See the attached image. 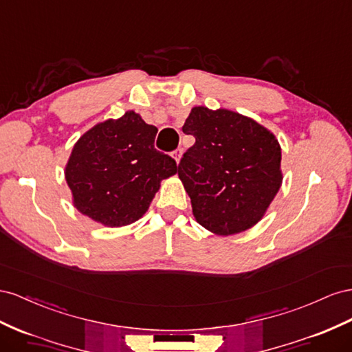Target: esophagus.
Segmentation results:
<instances>
[{
	"instance_id": "1",
	"label": "esophagus",
	"mask_w": 352,
	"mask_h": 352,
	"mask_svg": "<svg viewBox=\"0 0 352 352\" xmlns=\"http://www.w3.org/2000/svg\"><path fill=\"white\" fill-rule=\"evenodd\" d=\"M182 155H183V150H182V148L175 150V152L173 153V156H174V159H175V162H177V164H179V160H182Z\"/></svg>"
}]
</instances>
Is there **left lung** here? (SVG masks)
<instances>
[{
	"label": "left lung",
	"instance_id": "1",
	"mask_svg": "<svg viewBox=\"0 0 352 352\" xmlns=\"http://www.w3.org/2000/svg\"><path fill=\"white\" fill-rule=\"evenodd\" d=\"M183 133L196 138L178 177L197 223L217 236L258 224L283 182L276 135L252 118L205 106L192 109Z\"/></svg>",
	"mask_w": 352,
	"mask_h": 352
}]
</instances>
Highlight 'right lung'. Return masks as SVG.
I'll return each instance as SVG.
<instances>
[{
  "label": "right lung",
  "mask_w": 352,
  "mask_h": 352,
  "mask_svg": "<svg viewBox=\"0 0 352 352\" xmlns=\"http://www.w3.org/2000/svg\"><path fill=\"white\" fill-rule=\"evenodd\" d=\"M156 133L128 110L79 137L65 166L79 212L106 227L129 226L146 214L160 182L178 169L173 157L155 148Z\"/></svg>",
  "instance_id": "right-lung-1"
}]
</instances>
